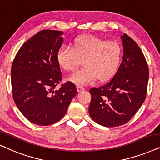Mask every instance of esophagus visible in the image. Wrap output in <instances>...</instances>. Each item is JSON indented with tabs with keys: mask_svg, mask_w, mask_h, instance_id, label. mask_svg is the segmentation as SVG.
<instances>
[{
	"mask_svg": "<svg viewBox=\"0 0 160 160\" xmlns=\"http://www.w3.org/2000/svg\"><path fill=\"white\" fill-rule=\"evenodd\" d=\"M77 88H78V91H79V92H80V91H81L85 90L84 87H82L81 86H77Z\"/></svg>",
	"mask_w": 160,
	"mask_h": 160,
	"instance_id": "1",
	"label": "esophagus"
}]
</instances>
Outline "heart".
I'll list each match as a JSON object with an SVG mask.
<instances>
[{"label":"heart","mask_w":160,"mask_h":160,"mask_svg":"<svg viewBox=\"0 0 160 160\" xmlns=\"http://www.w3.org/2000/svg\"><path fill=\"white\" fill-rule=\"evenodd\" d=\"M122 58V48L116 41L86 35L74 39L72 48L61 46L56 54L57 62L67 72H73L83 61V66L70 78L78 85L105 81L116 74Z\"/></svg>","instance_id":"b5f03b06"}]
</instances>
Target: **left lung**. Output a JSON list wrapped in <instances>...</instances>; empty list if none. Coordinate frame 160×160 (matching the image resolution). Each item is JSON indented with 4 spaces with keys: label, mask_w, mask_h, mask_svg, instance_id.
Segmentation results:
<instances>
[{
    "label": "left lung",
    "mask_w": 160,
    "mask_h": 160,
    "mask_svg": "<svg viewBox=\"0 0 160 160\" xmlns=\"http://www.w3.org/2000/svg\"><path fill=\"white\" fill-rule=\"evenodd\" d=\"M123 60L113 78L107 83L90 89L89 115L106 127L125 124L146 99L149 70L138 44L124 33Z\"/></svg>",
    "instance_id": "left-lung-1"
}]
</instances>
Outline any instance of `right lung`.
Returning <instances> with one entry per match:
<instances>
[{
	"mask_svg": "<svg viewBox=\"0 0 160 160\" xmlns=\"http://www.w3.org/2000/svg\"><path fill=\"white\" fill-rule=\"evenodd\" d=\"M63 32L42 30L25 42L12 63V97L17 107L31 123L48 126L67 113L77 94L73 82L62 80L56 54L63 43Z\"/></svg>",
	"mask_w": 160,
	"mask_h": 160,
	"instance_id": "add662e5",
	"label": "right lung"
}]
</instances>
